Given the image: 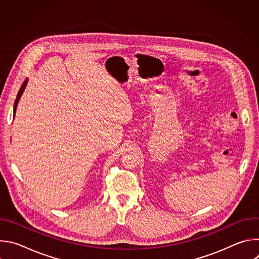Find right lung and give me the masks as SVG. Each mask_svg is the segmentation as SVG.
Returning <instances> with one entry per match:
<instances>
[{
	"label": "right lung",
	"instance_id": "add662e5",
	"mask_svg": "<svg viewBox=\"0 0 259 259\" xmlns=\"http://www.w3.org/2000/svg\"><path fill=\"white\" fill-rule=\"evenodd\" d=\"M27 81H28V79H25V81L23 82V84L21 85V87H20V89H19V91H18V93H17L16 99H15V102H14V108H13V115H14V117H15V113H16V108H17V104H18V102H19V99H20V97H21V95H22V93H23V91H24L25 87H26Z\"/></svg>",
	"mask_w": 259,
	"mask_h": 259
}]
</instances>
